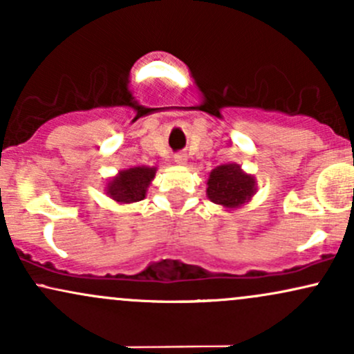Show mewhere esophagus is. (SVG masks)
Instances as JSON below:
<instances>
[{"instance_id":"34e87169","label":"esophagus","mask_w":354,"mask_h":354,"mask_svg":"<svg viewBox=\"0 0 354 354\" xmlns=\"http://www.w3.org/2000/svg\"><path fill=\"white\" fill-rule=\"evenodd\" d=\"M174 161H176L178 165H186V161H188V156H186L185 153H178L176 156H174Z\"/></svg>"}]
</instances>
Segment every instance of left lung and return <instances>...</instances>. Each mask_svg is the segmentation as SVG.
I'll list each match as a JSON object with an SVG mask.
<instances>
[{"label": "left lung", "mask_w": 354, "mask_h": 354, "mask_svg": "<svg viewBox=\"0 0 354 354\" xmlns=\"http://www.w3.org/2000/svg\"><path fill=\"white\" fill-rule=\"evenodd\" d=\"M256 193V181L251 174H246L241 166L228 163L216 166L209 173L206 194L214 205L234 209L251 200Z\"/></svg>", "instance_id": "left-lung-1"}]
</instances>
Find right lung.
Segmentation results:
<instances>
[{
  "instance_id": "right-lung-1",
  "label": "right lung",
  "mask_w": 354,
  "mask_h": 354,
  "mask_svg": "<svg viewBox=\"0 0 354 354\" xmlns=\"http://www.w3.org/2000/svg\"><path fill=\"white\" fill-rule=\"evenodd\" d=\"M156 168L149 166H133L123 169L118 176L108 181L106 194L118 203H136L145 200L146 189L151 185Z\"/></svg>"
}]
</instances>
